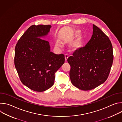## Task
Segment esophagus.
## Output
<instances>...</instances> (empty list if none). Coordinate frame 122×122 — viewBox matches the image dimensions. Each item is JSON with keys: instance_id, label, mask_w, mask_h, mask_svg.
I'll return each mask as SVG.
<instances>
[{"instance_id": "esophagus-1", "label": "esophagus", "mask_w": 122, "mask_h": 122, "mask_svg": "<svg viewBox=\"0 0 122 122\" xmlns=\"http://www.w3.org/2000/svg\"><path fill=\"white\" fill-rule=\"evenodd\" d=\"M68 57V56L67 55H65V61L66 62L67 61V59Z\"/></svg>"}]
</instances>
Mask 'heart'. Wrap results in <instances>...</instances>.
I'll list each match as a JSON object with an SVG mask.
<instances>
[{"label": "heart", "instance_id": "1", "mask_svg": "<svg viewBox=\"0 0 122 122\" xmlns=\"http://www.w3.org/2000/svg\"><path fill=\"white\" fill-rule=\"evenodd\" d=\"M81 31L79 30H75L70 36L67 37L66 39V41H69L75 39L72 41L68 46L69 51L72 53H75L79 51L83 46L84 42V39L82 35L80 34ZM58 46H60L59 42L57 43Z\"/></svg>", "mask_w": 122, "mask_h": 122}]
</instances>
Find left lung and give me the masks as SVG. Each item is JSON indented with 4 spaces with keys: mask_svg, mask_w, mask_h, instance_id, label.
I'll use <instances>...</instances> for the list:
<instances>
[{
    "mask_svg": "<svg viewBox=\"0 0 122 122\" xmlns=\"http://www.w3.org/2000/svg\"><path fill=\"white\" fill-rule=\"evenodd\" d=\"M93 28L88 42L67 60L71 67L69 76L71 83L84 91L94 89L106 81L113 60L109 38L95 25Z\"/></svg>",
    "mask_w": 122,
    "mask_h": 122,
    "instance_id": "obj_1",
    "label": "left lung"
}]
</instances>
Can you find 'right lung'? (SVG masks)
<instances>
[{
    "label": "right lung",
    "mask_w": 122,
    "mask_h": 122,
    "mask_svg": "<svg viewBox=\"0 0 122 122\" xmlns=\"http://www.w3.org/2000/svg\"><path fill=\"white\" fill-rule=\"evenodd\" d=\"M51 25H33L24 33L15 48L14 65L23 84L31 90L43 92L53 85L55 73L65 62L63 54L50 51L47 35Z\"/></svg>",
    "instance_id": "obj_1"
}]
</instances>
